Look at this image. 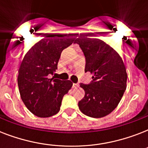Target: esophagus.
I'll use <instances>...</instances> for the list:
<instances>
[{
	"label": "esophagus",
	"mask_w": 148,
	"mask_h": 148,
	"mask_svg": "<svg viewBox=\"0 0 148 148\" xmlns=\"http://www.w3.org/2000/svg\"><path fill=\"white\" fill-rule=\"evenodd\" d=\"M79 87L78 84H73V88H77Z\"/></svg>",
	"instance_id": "obj_1"
}]
</instances>
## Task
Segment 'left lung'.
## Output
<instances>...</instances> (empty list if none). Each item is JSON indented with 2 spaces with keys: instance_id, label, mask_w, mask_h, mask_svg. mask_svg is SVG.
Masks as SVG:
<instances>
[{
  "instance_id": "left-lung-1",
  "label": "left lung",
  "mask_w": 148,
  "mask_h": 148,
  "mask_svg": "<svg viewBox=\"0 0 148 148\" xmlns=\"http://www.w3.org/2000/svg\"><path fill=\"white\" fill-rule=\"evenodd\" d=\"M80 34L76 39L86 58L85 72H90L93 81L81 84L85 95L78 102L79 109L88 117H105L117 108L127 88V74L124 61L104 41Z\"/></svg>"
}]
</instances>
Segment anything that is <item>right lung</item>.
Returning a JSON list of instances; mask_svg holds the SVG:
<instances>
[{"label": "right lung", "mask_w": 148, "mask_h": 148, "mask_svg": "<svg viewBox=\"0 0 148 148\" xmlns=\"http://www.w3.org/2000/svg\"><path fill=\"white\" fill-rule=\"evenodd\" d=\"M75 38L67 34H46L24 55L18 70L17 84L27 108L38 117H49L60 110L71 81L50 78L58 69L60 53Z\"/></svg>", "instance_id": "1"}]
</instances>
